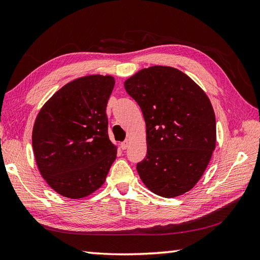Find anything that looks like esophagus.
<instances>
[{"label": "esophagus", "instance_id": "34e87169", "mask_svg": "<svg viewBox=\"0 0 260 260\" xmlns=\"http://www.w3.org/2000/svg\"><path fill=\"white\" fill-rule=\"evenodd\" d=\"M128 146H129V140H125L123 143H120V147L123 148V150L128 148Z\"/></svg>", "mask_w": 260, "mask_h": 260}]
</instances>
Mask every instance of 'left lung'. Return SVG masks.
<instances>
[{
    "label": "left lung",
    "mask_w": 260,
    "mask_h": 260,
    "mask_svg": "<svg viewBox=\"0 0 260 260\" xmlns=\"http://www.w3.org/2000/svg\"><path fill=\"white\" fill-rule=\"evenodd\" d=\"M146 123L147 154L137 163L152 192L174 198L190 191L215 148V116L208 96L179 69L153 66L124 82Z\"/></svg>",
    "instance_id": "obj_1"
}]
</instances>
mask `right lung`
<instances>
[{
	"label": "right lung",
	"instance_id": "obj_1",
	"mask_svg": "<svg viewBox=\"0 0 260 260\" xmlns=\"http://www.w3.org/2000/svg\"><path fill=\"white\" fill-rule=\"evenodd\" d=\"M114 85L112 76L81 77L59 89L39 112L33 152L42 178L59 194L85 198L106 180L117 154L106 115Z\"/></svg>",
	"mask_w": 260,
	"mask_h": 260
}]
</instances>
